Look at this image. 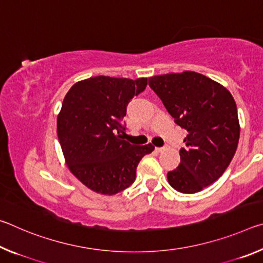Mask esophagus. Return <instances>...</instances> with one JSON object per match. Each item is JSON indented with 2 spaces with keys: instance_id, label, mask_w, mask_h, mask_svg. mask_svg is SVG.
<instances>
[{
  "instance_id": "1",
  "label": "esophagus",
  "mask_w": 263,
  "mask_h": 263,
  "mask_svg": "<svg viewBox=\"0 0 263 263\" xmlns=\"http://www.w3.org/2000/svg\"><path fill=\"white\" fill-rule=\"evenodd\" d=\"M166 148H167L166 146H163V147H157L155 148V151H157V152H162V151H164Z\"/></svg>"
}]
</instances>
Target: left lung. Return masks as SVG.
<instances>
[{"label":"left lung","instance_id":"obj_1","mask_svg":"<svg viewBox=\"0 0 263 263\" xmlns=\"http://www.w3.org/2000/svg\"><path fill=\"white\" fill-rule=\"evenodd\" d=\"M148 86L188 131L179 167L167 174L169 184L182 194L198 193L219 179L237 151L240 126L233 96L195 72L152 77Z\"/></svg>","mask_w":263,"mask_h":263}]
</instances>
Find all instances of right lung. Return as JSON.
Listing matches in <instances>:
<instances>
[{
  "label": "right lung",
  "mask_w": 263,
  "mask_h": 263,
  "mask_svg": "<svg viewBox=\"0 0 263 263\" xmlns=\"http://www.w3.org/2000/svg\"><path fill=\"white\" fill-rule=\"evenodd\" d=\"M147 86V79L95 77L75 83L66 94L57 132L69 171L89 189L115 195L136 180L138 163L152 144L124 140L127 104Z\"/></svg>",
  "instance_id": "obj_1"
}]
</instances>
